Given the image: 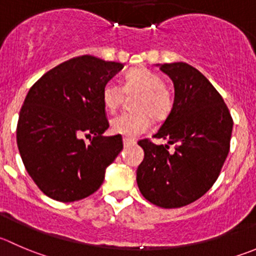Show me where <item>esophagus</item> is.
Segmentation results:
<instances>
[{"label":"esophagus","instance_id":"34e87169","mask_svg":"<svg viewBox=\"0 0 256 256\" xmlns=\"http://www.w3.org/2000/svg\"><path fill=\"white\" fill-rule=\"evenodd\" d=\"M131 145H135V140H131V138H124V146H125V148H128V146H131Z\"/></svg>","mask_w":256,"mask_h":256}]
</instances>
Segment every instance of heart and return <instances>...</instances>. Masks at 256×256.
Here are the masks:
<instances>
[{
  "mask_svg": "<svg viewBox=\"0 0 256 256\" xmlns=\"http://www.w3.org/2000/svg\"><path fill=\"white\" fill-rule=\"evenodd\" d=\"M126 95H138L134 102L136 114L124 112L111 120V131L116 135L135 138L145 132L150 126V118L162 120L171 112L174 94L164 84L162 76L145 68L128 71L124 78L122 88L118 84H106L102 88V102L106 110H118Z\"/></svg>",
  "mask_w": 256,
  "mask_h": 256,
  "instance_id": "b5f03b06",
  "label": "heart"
}]
</instances>
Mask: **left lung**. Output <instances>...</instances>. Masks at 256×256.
Wrapping results in <instances>:
<instances>
[{"label":"left lung","mask_w":256,"mask_h":256,"mask_svg":"<svg viewBox=\"0 0 256 256\" xmlns=\"http://www.w3.org/2000/svg\"><path fill=\"white\" fill-rule=\"evenodd\" d=\"M160 70L172 80L175 98L154 138L175 144V151L150 138L138 141L145 156L136 180L151 204L175 209L196 202L218 180L234 122L222 95L199 70L185 62L164 64Z\"/></svg>","instance_id":"1"}]
</instances>
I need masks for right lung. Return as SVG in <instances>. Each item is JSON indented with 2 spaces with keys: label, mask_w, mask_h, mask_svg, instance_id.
<instances>
[{
  "label": "right lung",
  "mask_w": 256,
  "mask_h": 256,
  "mask_svg": "<svg viewBox=\"0 0 256 256\" xmlns=\"http://www.w3.org/2000/svg\"><path fill=\"white\" fill-rule=\"evenodd\" d=\"M122 68L84 54L60 64L30 88L20 111L17 146L28 175L51 199L90 196L122 150L121 135L102 136L108 128L102 88ZM82 136H93L90 144Z\"/></svg>",
  "instance_id": "obj_1"
}]
</instances>
